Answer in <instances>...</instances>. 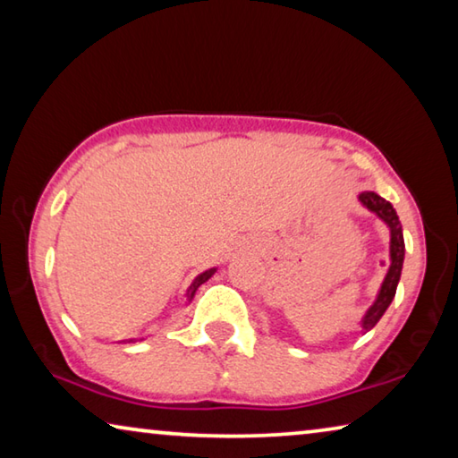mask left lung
<instances>
[{
	"mask_svg": "<svg viewBox=\"0 0 458 458\" xmlns=\"http://www.w3.org/2000/svg\"><path fill=\"white\" fill-rule=\"evenodd\" d=\"M358 199L363 208H368L371 214H376L382 220L387 230H390V267L384 276L379 291L376 294V301L371 303L366 313L361 317V333H368L369 329L376 327V323L382 319V315L387 311V307L396 297V289L402 275V265H404V234H402V224L396 210L390 201H386L382 196H377L376 191H360Z\"/></svg>",
	"mask_w": 458,
	"mask_h": 458,
	"instance_id": "1",
	"label": "left lung"
}]
</instances>
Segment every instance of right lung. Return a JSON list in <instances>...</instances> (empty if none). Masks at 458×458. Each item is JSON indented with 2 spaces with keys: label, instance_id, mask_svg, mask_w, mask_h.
I'll return each mask as SVG.
<instances>
[{
  "label": "right lung",
  "instance_id": "obj_1",
  "mask_svg": "<svg viewBox=\"0 0 458 458\" xmlns=\"http://www.w3.org/2000/svg\"><path fill=\"white\" fill-rule=\"evenodd\" d=\"M216 270H218L216 267L214 268H208V270H204V273H199L196 278H193V283L188 286V293H185V297H188L190 303H191V299H193V294H196V291L208 281V278L214 276ZM129 341H135V339H129Z\"/></svg>",
  "mask_w": 458,
  "mask_h": 458
}]
</instances>
